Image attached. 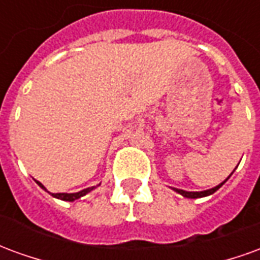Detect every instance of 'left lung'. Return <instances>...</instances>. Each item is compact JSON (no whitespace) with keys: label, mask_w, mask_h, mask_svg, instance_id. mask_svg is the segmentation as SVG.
<instances>
[{"label":"left lung","mask_w":260,"mask_h":260,"mask_svg":"<svg viewBox=\"0 0 260 260\" xmlns=\"http://www.w3.org/2000/svg\"><path fill=\"white\" fill-rule=\"evenodd\" d=\"M235 169H237V167H235ZM233 173H234V171H233ZM233 173H231V174H233ZM231 174L227 177V180H229L230 177H231ZM225 181H223L221 184H218V185L214 186V188H210V189H206V191H201V192H189V191H184V189H178V188H171V189L177 192V193L182 195L184 198H189V199H198V198H205V196H209V195H212V193H214V192L217 191L218 188H221V186L224 185V182H225Z\"/></svg>","instance_id":"1"}]
</instances>
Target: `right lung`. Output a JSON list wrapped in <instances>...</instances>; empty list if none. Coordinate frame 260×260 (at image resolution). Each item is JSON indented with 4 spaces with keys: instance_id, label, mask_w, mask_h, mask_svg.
Segmentation results:
<instances>
[{
    "instance_id": "1",
    "label": "right lung",
    "mask_w": 260,
    "mask_h": 260,
    "mask_svg": "<svg viewBox=\"0 0 260 260\" xmlns=\"http://www.w3.org/2000/svg\"><path fill=\"white\" fill-rule=\"evenodd\" d=\"M36 182H37V185L40 186V188H43L44 191H47V189H46V186L43 185L42 182H39V181H36ZM99 185H100V184H99ZM99 185L90 186V188H86V189H82V191H79V192H74V193H51V192H48V191L47 192L51 196H54V198H57V199H61V201L74 202V201H76V199H79V198H82V196H85L86 193H89V192H91V191H93V189H96V188Z\"/></svg>"
}]
</instances>
